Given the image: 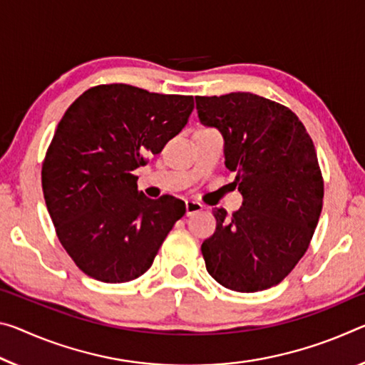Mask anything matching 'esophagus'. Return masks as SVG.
Wrapping results in <instances>:
<instances>
[{
  "label": "esophagus",
  "instance_id": "esophagus-1",
  "mask_svg": "<svg viewBox=\"0 0 365 365\" xmlns=\"http://www.w3.org/2000/svg\"><path fill=\"white\" fill-rule=\"evenodd\" d=\"M185 210H187V216H192V214L195 212H200L201 210H203V205L198 203V201H185Z\"/></svg>",
  "mask_w": 365,
  "mask_h": 365
}]
</instances>
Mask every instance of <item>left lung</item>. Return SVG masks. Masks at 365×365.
Returning a JSON list of instances; mask_svg holds the SVG:
<instances>
[{"instance_id":"obj_1","label":"left lung","mask_w":365,"mask_h":365,"mask_svg":"<svg viewBox=\"0 0 365 365\" xmlns=\"http://www.w3.org/2000/svg\"><path fill=\"white\" fill-rule=\"evenodd\" d=\"M201 125L224 138L242 207H214L216 232L201 245L219 284L257 292L284 279L307 252L323 203L314 143L287 107L252 94L195 97Z\"/></svg>"}]
</instances>
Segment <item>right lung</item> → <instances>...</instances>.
Listing matches in <instances>:
<instances>
[{
	"label": "right lung",
	"instance_id": "right-lung-1",
	"mask_svg": "<svg viewBox=\"0 0 365 365\" xmlns=\"http://www.w3.org/2000/svg\"><path fill=\"white\" fill-rule=\"evenodd\" d=\"M192 96L97 86L63 115L42 167L56 235L86 274L128 282L151 268L185 203L138 192L133 175L187 125Z\"/></svg>",
	"mask_w": 365,
	"mask_h": 365
}]
</instances>
